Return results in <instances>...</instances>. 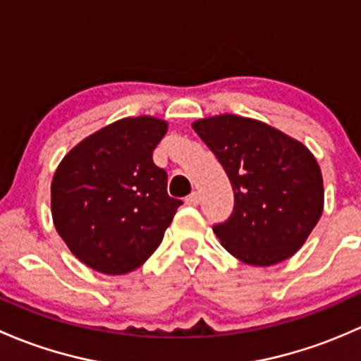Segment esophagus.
<instances>
[{"instance_id": "obj_1", "label": "esophagus", "mask_w": 361, "mask_h": 361, "mask_svg": "<svg viewBox=\"0 0 361 361\" xmlns=\"http://www.w3.org/2000/svg\"><path fill=\"white\" fill-rule=\"evenodd\" d=\"M185 202H187L188 206H197V204H199V194H197V192H192V194L188 195L187 199H185Z\"/></svg>"}]
</instances>
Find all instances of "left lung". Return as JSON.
<instances>
[{"instance_id":"obj_1","label":"left lung","mask_w":361,"mask_h":361,"mask_svg":"<svg viewBox=\"0 0 361 361\" xmlns=\"http://www.w3.org/2000/svg\"><path fill=\"white\" fill-rule=\"evenodd\" d=\"M195 133L224 166L234 188V211L213 231L238 260L257 267L293 257L323 213L318 160L307 147L248 116L199 118Z\"/></svg>"}]
</instances>
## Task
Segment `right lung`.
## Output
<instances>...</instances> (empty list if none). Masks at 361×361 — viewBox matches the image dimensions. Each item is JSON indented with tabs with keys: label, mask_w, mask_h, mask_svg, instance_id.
Listing matches in <instances>:
<instances>
[{
	"label": "right lung",
	"mask_w": 361,
	"mask_h": 361,
	"mask_svg": "<svg viewBox=\"0 0 361 361\" xmlns=\"http://www.w3.org/2000/svg\"><path fill=\"white\" fill-rule=\"evenodd\" d=\"M167 122L126 116L80 141L50 185L56 231L87 267L120 276L143 265L162 243L181 201L152 154Z\"/></svg>",
	"instance_id": "obj_1"
}]
</instances>
